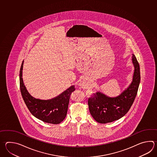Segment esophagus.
I'll return each instance as SVG.
<instances>
[{
  "label": "esophagus",
  "instance_id": "obj_1",
  "mask_svg": "<svg viewBox=\"0 0 157 157\" xmlns=\"http://www.w3.org/2000/svg\"><path fill=\"white\" fill-rule=\"evenodd\" d=\"M79 85H80V86L83 87V88H88L89 86H90L89 84L88 83L86 82V81L85 80H83L82 81H81L80 83H79Z\"/></svg>",
  "mask_w": 157,
  "mask_h": 157
}]
</instances>
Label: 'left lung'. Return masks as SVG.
<instances>
[{
	"instance_id": "obj_1",
	"label": "left lung",
	"mask_w": 157,
	"mask_h": 157,
	"mask_svg": "<svg viewBox=\"0 0 157 157\" xmlns=\"http://www.w3.org/2000/svg\"><path fill=\"white\" fill-rule=\"evenodd\" d=\"M132 61L134 66L132 81L120 95L109 97L98 92L88 99L90 113L96 121L106 124L117 120L126 115L130 109L138 93L140 81L139 64L134 54Z\"/></svg>"
}]
</instances>
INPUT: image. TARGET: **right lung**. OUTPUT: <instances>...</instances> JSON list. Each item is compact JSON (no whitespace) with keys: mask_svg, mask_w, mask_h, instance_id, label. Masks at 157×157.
<instances>
[{"mask_svg":"<svg viewBox=\"0 0 157 157\" xmlns=\"http://www.w3.org/2000/svg\"><path fill=\"white\" fill-rule=\"evenodd\" d=\"M23 61L19 71V85L21 94L29 111L36 118L42 121L58 124L64 120L67 113L70 96L75 86H72L60 95L48 100L36 99L30 95L23 83Z\"/></svg>","mask_w":157,"mask_h":157,"instance_id":"add662e5","label":"right lung"}]
</instances>
